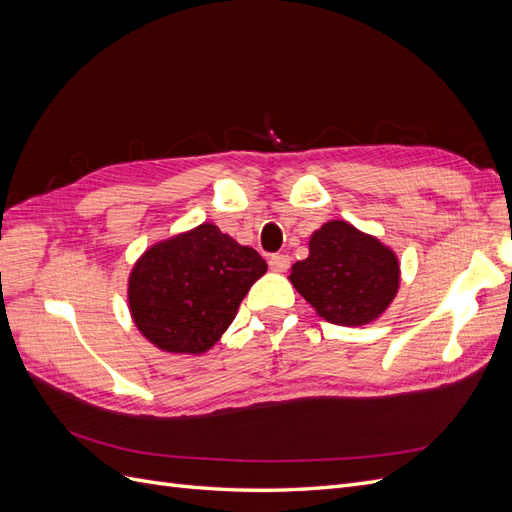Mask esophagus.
<instances>
[{
    "instance_id": "esophagus-1",
    "label": "esophagus",
    "mask_w": 512,
    "mask_h": 512,
    "mask_svg": "<svg viewBox=\"0 0 512 512\" xmlns=\"http://www.w3.org/2000/svg\"><path fill=\"white\" fill-rule=\"evenodd\" d=\"M269 267H271V271H277V273L286 271V269L290 267L288 254H273V256L269 258Z\"/></svg>"
}]
</instances>
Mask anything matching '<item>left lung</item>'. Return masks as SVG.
Masks as SVG:
<instances>
[{"label": "left lung", "instance_id": "obj_1", "mask_svg": "<svg viewBox=\"0 0 512 512\" xmlns=\"http://www.w3.org/2000/svg\"><path fill=\"white\" fill-rule=\"evenodd\" d=\"M290 282L324 320L361 327L395 299L399 265L378 239L333 220L309 239V256L294 262Z\"/></svg>", "mask_w": 512, "mask_h": 512}]
</instances>
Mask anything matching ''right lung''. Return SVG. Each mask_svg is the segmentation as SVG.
<instances>
[{"instance_id":"1","label":"right lung","mask_w":512,"mask_h":512,"mask_svg":"<svg viewBox=\"0 0 512 512\" xmlns=\"http://www.w3.org/2000/svg\"><path fill=\"white\" fill-rule=\"evenodd\" d=\"M267 262L209 222L162 241L130 273V312L151 344L166 352H207L235 320Z\"/></svg>"}]
</instances>
